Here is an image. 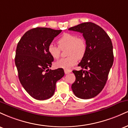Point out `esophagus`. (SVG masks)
Masks as SVG:
<instances>
[{"label": "esophagus", "mask_w": 128, "mask_h": 128, "mask_svg": "<svg viewBox=\"0 0 128 128\" xmlns=\"http://www.w3.org/2000/svg\"><path fill=\"white\" fill-rule=\"evenodd\" d=\"M72 71L70 70H67V69H65V70H64V73H65V74H68V73H70Z\"/></svg>", "instance_id": "34e87169"}]
</instances>
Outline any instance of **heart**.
<instances>
[{
	"mask_svg": "<svg viewBox=\"0 0 128 128\" xmlns=\"http://www.w3.org/2000/svg\"><path fill=\"white\" fill-rule=\"evenodd\" d=\"M58 47L54 44H49L48 47V52L51 57L57 59L60 57V49L67 48V57L61 58L55 63L56 68L70 69L76 65L78 58L82 59L86 52L87 46L86 40L81 37H78L76 34L65 33L58 40Z\"/></svg>",
	"mask_w": 128,
	"mask_h": 128,
	"instance_id": "1",
	"label": "heart"
}]
</instances>
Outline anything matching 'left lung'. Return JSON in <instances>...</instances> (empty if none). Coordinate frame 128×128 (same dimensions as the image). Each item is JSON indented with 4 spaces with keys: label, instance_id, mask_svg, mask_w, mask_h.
I'll use <instances>...</instances> for the list:
<instances>
[{
    "label": "left lung",
    "instance_id": "obj_1",
    "mask_svg": "<svg viewBox=\"0 0 128 128\" xmlns=\"http://www.w3.org/2000/svg\"><path fill=\"white\" fill-rule=\"evenodd\" d=\"M68 30L82 34L87 46L86 55L78 64L82 70L73 71L76 80L72 89L78 98L91 99L99 94L106 84L114 61L112 42L102 28L92 22L81 23Z\"/></svg>",
    "mask_w": 128,
    "mask_h": 128
}]
</instances>
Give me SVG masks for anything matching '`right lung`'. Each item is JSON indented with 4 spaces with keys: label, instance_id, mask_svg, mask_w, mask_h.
I'll use <instances>...</instances> for the list:
<instances>
[{
    "label": "right lung",
    "instance_id": "right-lung-1",
    "mask_svg": "<svg viewBox=\"0 0 128 128\" xmlns=\"http://www.w3.org/2000/svg\"><path fill=\"white\" fill-rule=\"evenodd\" d=\"M62 30L36 28L23 35L17 44L15 64L18 78L24 90L37 100L54 95L56 82L64 75L62 68L50 70L54 58L48 47Z\"/></svg>",
    "mask_w": 128,
    "mask_h": 128
}]
</instances>
